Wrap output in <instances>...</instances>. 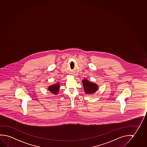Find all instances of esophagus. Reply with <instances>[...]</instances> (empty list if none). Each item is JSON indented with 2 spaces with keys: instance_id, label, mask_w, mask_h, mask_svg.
I'll return each mask as SVG.
<instances>
[{
  "instance_id": "1",
  "label": "esophagus",
  "mask_w": 147,
  "mask_h": 147,
  "mask_svg": "<svg viewBox=\"0 0 147 147\" xmlns=\"http://www.w3.org/2000/svg\"><path fill=\"white\" fill-rule=\"evenodd\" d=\"M72 76H74V77H76V75L75 74H72Z\"/></svg>"
}]
</instances>
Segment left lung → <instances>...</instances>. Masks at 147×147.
I'll return each instance as SVG.
<instances>
[{
  "mask_svg": "<svg viewBox=\"0 0 147 147\" xmlns=\"http://www.w3.org/2000/svg\"><path fill=\"white\" fill-rule=\"evenodd\" d=\"M82 83L84 87V92L86 94H92L95 93L98 89V86L97 84L89 81L88 80L86 79L83 80Z\"/></svg>",
  "mask_w": 147,
  "mask_h": 147,
  "instance_id": "left-lung-1",
  "label": "left lung"
}]
</instances>
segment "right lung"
<instances>
[{
  "instance_id": "right-lung-1",
  "label": "right lung",
  "mask_w": 147,
  "mask_h": 147,
  "mask_svg": "<svg viewBox=\"0 0 147 147\" xmlns=\"http://www.w3.org/2000/svg\"><path fill=\"white\" fill-rule=\"evenodd\" d=\"M60 83L59 82H57L56 84H53L48 87V90L50 91L51 93L54 94H57L59 92V90H60Z\"/></svg>"
}]
</instances>
